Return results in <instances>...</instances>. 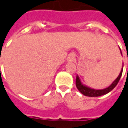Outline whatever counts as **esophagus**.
<instances>
[{"label":"esophagus","instance_id":"esophagus-1","mask_svg":"<svg viewBox=\"0 0 128 128\" xmlns=\"http://www.w3.org/2000/svg\"><path fill=\"white\" fill-rule=\"evenodd\" d=\"M74 58H75V56H74V54H70L68 56V61H73L74 60Z\"/></svg>","mask_w":128,"mask_h":128}]
</instances>
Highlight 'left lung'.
<instances>
[{
	"mask_svg": "<svg viewBox=\"0 0 128 128\" xmlns=\"http://www.w3.org/2000/svg\"><path fill=\"white\" fill-rule=\"evenodd\" d=\"M120 52V54L122 55V52L121 50L119 48ZM124 64V62H123ZM123 68H124V65H123ZM123 68L121 69V70L120 72V74L118 76L117 78L115 79L112 83L110 86H108V88H106L103 90H95V89L91 88L88 86L84 85L83 83H81V80H80V78L78 76V75L76 76V86L77 89L78 90V91L80 92L81 94H83V95H85L86 96H90V97H95V96H100L102 95L106 94L108 93H109L110 92H111L114 88L116 86L117 83H118V81L120 80L121 75H122V72H123Z\"/></svg>",
	"mask_w": 128,
	"mask_h": 128,
	"instance_id": "obj_1",
	"label": "left lung"
}]
</instances>
